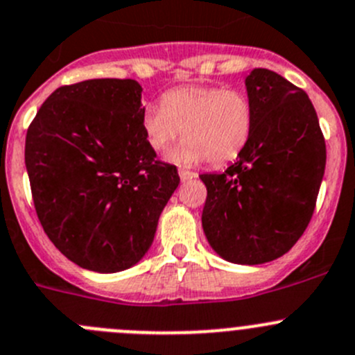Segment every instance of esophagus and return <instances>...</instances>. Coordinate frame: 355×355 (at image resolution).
<instances>
[{
  "label": "esophagus",
  "mask_w": 355,
  "mask_h": 355,
  "mask_svg": "<svg viewBox=\"0 0 355 355\" xmlns=\"http://www.w3.org/2000/svg\"><path fill=\"white\" fill-rule=\"evenodd\" d=\"M178 175H180L182 182H189V180H192V178L198 177L194 171H189V170H180V171H178Z\"/></svg>",
  "instance_id": "1"
}]
</instances>
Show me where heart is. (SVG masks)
Returning a JSON list of instances; mask_svg holds the SVG:
<instances>
[{"mask_svg": "<svg viewBox=\"0 0 355 355\" xmlns=\"http://www.w3.org/2000/svg\"><path fill=\"white\" fill-rule=\"evenodd\" d=\"M254 109L241 90L220 86H182L163 95V104L142 112V128L154 150L168 149L184 130L185 140L170 154L178 164L236 159L251 139Z\"/></svg>", "mask_w": 355, "mask_h": 355, "instance_id": "b5f03b06", "label": "heart"}]
</instances>
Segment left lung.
Instances as JSON below:
<instances>
[{"label": "left lung", "mask_w": 355, "mask_h": 355, "mask_svg": "<svg viewBox=\"0 0 355 355\" xmlns=\"http://www.w3.org/2000/svg\"><path fill=\"white\" fill-rule=\"evenodd\" d=\"M246 92L254 109L251 139L206 185L202 229L227 261L258 265L283 257L307 229L324 177L326 144L302 88L269 69H253Z\"/></svg>", "instance_id": "left-lung-1"}]
</instances>
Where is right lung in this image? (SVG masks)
I'll list each match as a JSON object with an SVG mask.
<instances>
[{
  "label": "right lung",
  "instance_id": "right-lung-1",
  "mask_svg": "<svg viewBox=\"0 0 355 355\" xmlns=\"http://www.w3.org/2000/svg\"><path fill=\"white\" fill-rule=\"evenodd\" d=\"M144 109L135 79H88L57 88L27 130L37 218L83 269L109 274L140 261L180 184L147 142Z\"/></svg>",
  "mask_w": 355,
  "mask_h": 355
}]
</instances>
